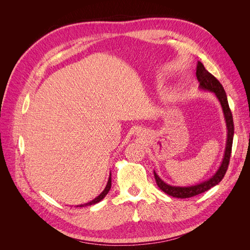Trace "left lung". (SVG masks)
Wrapping results in <instances>:
<instances>
[{"label": "left lung", "mask_w": 250, "mask_h": 250, "mask_svg": "<svg viewBox=\"0 0 250 250\" xmlns=\"http://www.w3.org/2000/svg\"><path fill=\"white\" fill-rule=\"evenodd\" d=\"M195 74H196V78H198V80L200 82V86H199L200 89L213 92L221 104L223 113H224L226 126H227L226 148H225L224 157H223L222 163H221L219 169L216 171V173L211 178H208L201 183H198V185L190 186V187L170 186V185H168V183L164 182L154 170V176H155V180H156V183H157V186H158V188L161 190H163L165 193L173 196V198H178V199H188V198H191V196L198 195L202 192H205V191L208 190L209 188H212L215 186H217L218 183L223 179V177H224L227 169H228L230 156H231V150H232L233 136H234L233 116H232V112L229 107L228 99H227V95H226V92H225L224 88H223L222 84L211 73L206 70L204 64L201 62H198V64H196V73Z\"/></svg>", "instance_id": "1"}]
</instances>
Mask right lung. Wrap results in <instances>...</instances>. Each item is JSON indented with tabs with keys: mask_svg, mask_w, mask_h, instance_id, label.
Here are the masks:
<instances>
[{
	"mask_svg": "<svg viewBox=\"0 0 250 250\" xmlns=\"http://www.w3.org/2000/svg\"><path fill=\"white\" fill-rule=\"evenodd\" d=\"M110 188H111V173L109 174V178H108V181H107V185H106V187H105L104 190H103V191H102L98 196H96V198H95L94 200H92V201H91V202H89V203H86V204H83V205H79V206H77V207H87V206L95 205V204L99 203L101 200H103V199L105 198V195H106V194L108 193V191H109Z\"/></svg>",
	"mask_w": 250,
	"mask_h": 250,
	"instance_id": "1",
	"label": "right lung"
}]
</instances>
